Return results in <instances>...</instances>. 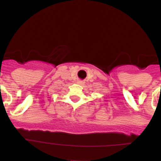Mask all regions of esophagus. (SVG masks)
<instances>
[{
  "label": "esophagus",
  "mask_w": 161,
  "mask_h": 161,
  "mask_svg": "<svg viewBox=\"0 0 161 161\" xmlns=\"http://www.w3.org/2000/svg\"><path fill=\"white\" fill-rule=\"evenodd\" d=\"M77 83H78V84H80V85H81V84H83L84 82H83V81H81V80H80V81H78Z\"/></svg>",
  "instance_id": "1"
}]
</instances>
